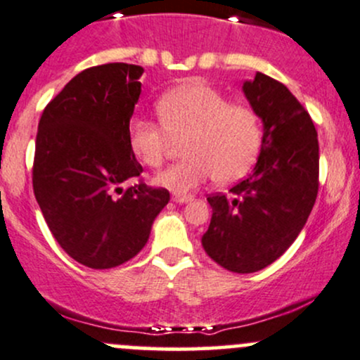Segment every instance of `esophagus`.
Wrapping results in <instances>:
<instances>
[{
	"mask_svg": "<svg viewBox=\"0 0 360 360\" xmlns=\"http://www.w3.org/2000/svg\"><path fill=\"white\" fill-rule=\"evenodd\" d=\"M172 200L176 203H188V202H191L193 196L191 195H181V193H174Z\"/></svg>",
	"mask_w": 360,
	"mask_h": 360,
	"instance_id": "1",
	"label": "esophagus"
}]
</instances>
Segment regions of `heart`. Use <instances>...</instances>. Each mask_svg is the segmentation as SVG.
Listing matches in <instances>:
<instances>
[{"label":"heart","instance_id":"1","mask_svg":"<svg viewBox=\"0 0 360 360\" xmlns=\"http://www.w3.org/2000/svg\"><path fill=\"white\" fill-rule=\"evenodd\" d=\"M160 122L134 117L127 143L138 162L151 169L164 164L170 139H182L183 160L162 170L155 181L170 191L195 190L210 177L217 183L241 179L262 148V126L257 112L202 81L165 93L157 101Z\"/></svg>","mask_w":360,"mask_h":360}]
</instances>
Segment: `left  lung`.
Instances as JSON below:
<instances>
[{
  "label": "left lung",
  "mask_w": 360,
  "mask_h": 360,
  "mask_svg": "<svg viewBox=\"0 0 360 360\" xmlns=\"http://www.w3.org/2000/svg\"><path fill=\"white\" fill-rule=\"evenodd\" d=\"M243 91L264 122L262 148L247 179L209 195L212 219L202 238L207 255L238 274L264 269L290 248L319 190V141L304 105L260 72Z\"/></svg>",
  "instance_id": "8db88e82"
}]
</instances>
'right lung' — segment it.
Instances as JSON below:
<instances>
[{
    "mask_svg": "<svg viewBox=\"0 0 360 360\" xmlns=\"http://www.w3.org/2000/svg\"><path fill=\"white\" fill-rule=\"evenodd\" d=\"M141 74L131 63L89 67L39 119L34 195L60 247L91 269H112L138 255L170 200L165 188L145 184L127 143ZM131 179L139 181L122 191Z\"/></svg>",
    "mask_w": 360,
    "mask_h": 360,
    "instance_id": "obj_1",
    "label": "right lung"
}]
</instances>
